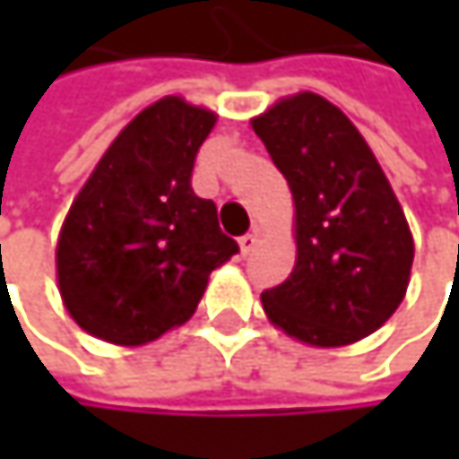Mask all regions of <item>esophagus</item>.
I'll list each match as a JSON object with an SVG mask.
<instances>
[{
	"label": "esophagus",
	"instance_id": "obj_1",
	"mask_svg": "<svg viewBox=\"0 0 459 459\" xmlns=\"http://www.w3.org/2000/svg\"><path fill=\"white\" fill-rule=\"evenodd\" d=\"M257 241H260V236L252 230V233H244L241 238H238V249H241V255H249L255 247H257Z\"/></svg>",
	"mask_w": 459,
	"mask_h": 459
}]
</instances>
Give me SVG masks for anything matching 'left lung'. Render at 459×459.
Wrapping results in <instances>:
<instances>
[{"label":"left lung","mask_w":459,"mask_h":459,"mask_svg":"<svg viewBox=\"0 0 459 459\" xmlns=\"http://www.w3.org/2000/svg\"><path fill=\"white\" fill-rule=\"evenodd\" d=\"M249 125L295 202V268L260 295L265 316L314 348L369 337L402 306L414 260L412 230L380 161L316 92L287 95Z\"/></svg>","instance_id":"left-lung-1"}]
</instances>
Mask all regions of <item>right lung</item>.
I'll list each match as a JSON object with an SVG mask.
<instances>
[{
	"instance_id": "obj_1",
	"label": "right lung",
	"mask_w": 459,
	"mask_h": 459,
	"mask_svg": "<svg viewBox=\"0 0 459 459\" xmlns=\"http://www.w3.org/2000/svg\"><path fill=\"white\" fill-rule=\"evenodd\" d=\"M218 114L167 95L114 138L76 194L55 247L68 316L98 340L138 348L194 316L210 273L238 252L191 188Z\"/></svg>"
}]
</instances>
